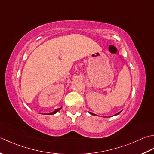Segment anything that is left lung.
<instances>
[{
	"instance_id": "obj_1",
	"label": "left lung",
	"mask_w": 154,
	"mask_h": 154,
	"mask_svg": "<svg viewBox=\"0 0 154 154\" xmlns=\"http://www.w3.org/2000/svg\"><path fill=\"white\" fill-rule=\"evenodd\" d=\"M120 112H119V113H118V114H115V115H118V114H120ZM90 114H92V115H94V116H95V115H96V114H93V113H90Z\"/></svg>"
}]
</instances>
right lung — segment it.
Here are the masks:
<instances>
[{
	"label": "right lung",
	"instance_id": "add662e5",
	"mask_svg": "<svg viewBox=\"0 0 154 154\" xmlns=\"http://www.w3.org/2000/svg\"><path fill=\"white\" fill-rule=\"evenodd\" d=\"M61 109V108H58V109H55V110L54 111V112H51V113H50V114H49V115H52V114H56V112H58L59 110H60V109Z\"/></svg>",
	"mask_w": 154,
	"mask_h": 154
}]
</instances>
